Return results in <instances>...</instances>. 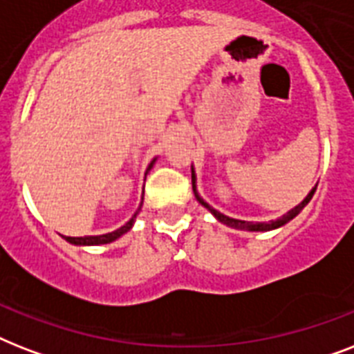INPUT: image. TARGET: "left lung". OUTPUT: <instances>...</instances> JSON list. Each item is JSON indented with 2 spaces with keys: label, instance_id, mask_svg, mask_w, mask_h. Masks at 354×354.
I'll return each instance as SVG.
<instances>
[{
  "label": "left lung",
  "instance_id": "left-lung-1",
  "mask_svg": "<svg viewBox=\"0 0 354 354\" xmlns=\"http://www.w3.org/2000/svg\"><path fill=\"white\" fill-rule=\"evenodd\" d=\"M193 191H194V196H196V200H198L200 204L204 205V207H207V209H209L211 213L215 215L216 221H221L222 224H226V226H230V227H235V230H246V232H270V230H275V227L285 226L286 222H290L292 218H294V216L299 215V211H301L303 207H305V205H307L308 202H310V198H313V196H314V191H316V187H314L313 191H310V193L307 194V198L303 200L301 204L296 205L294 209H290V211H288V213H286V215H283V216H281V218H277V221H270V222L236 221V218H230V216L222 215L221 211L213 209V207H211V205L207 204V202H204V198H202V196H200V194L196 193V187H194V171H193Z\"/></svg>",
  "mask_w": 354,
  "mask_h": 354
}]
</instances>
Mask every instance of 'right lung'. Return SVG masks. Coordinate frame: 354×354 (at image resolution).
Here are the masks:
<instances>
[{
  "mask_svg": "<svg viewBox=\"0 0 354 354\" xmlns=\"http://www.w3.org/2000/svg\"><path fill=\"white\" fill-rule=\"evenodd\" d=\"M154 161L150 163L149 169H147V172L152 169ZM141 204H143V202H141ZM139 211H141V205H139V209L133 213L132 218H130V221H128L124 226H121L119 230H115V232L104 233V235H91V236H66V241L71 242V244H77V246H99V244H108V242H113L115 239H119L121 235H124L127 232H130V227L133 226V221H136V216H138Z\"/></svg>",
  "mask_w": 354,
  "mask_h": 354,
  "instance_id": "obj_1",
  "label": "right lung"
}]
</instances>
